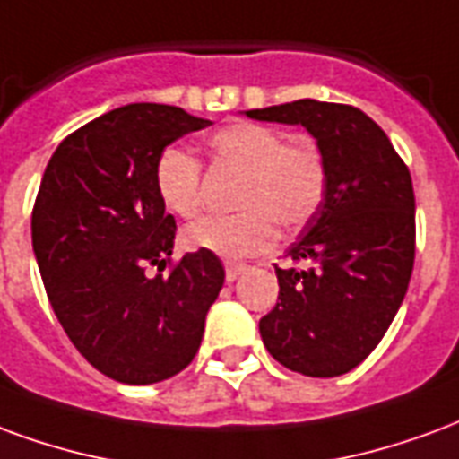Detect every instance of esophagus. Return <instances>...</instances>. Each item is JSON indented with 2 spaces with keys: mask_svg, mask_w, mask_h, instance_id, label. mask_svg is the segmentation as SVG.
Here are the masks:
<instances>
[{
  "mask_svg": "<svg viewBox=\"0 0 459 459\" xmlns=\"http://www.w3.org/2000/svg\"><path fill=\"white\" fill-rule=\"evenodd\" d=\"M244 271H247V266H244V264H225V276H227V281H237L239 279V276H242Z\"/></svg>",
  "mask_w": 459,
  "mask_h": 459,
  "instance_id": "1",
  "label": "esophagus"
}]
</instances>
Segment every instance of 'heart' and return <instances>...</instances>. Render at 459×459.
Listing matches in <instances>:
<instances>
[{
	"label": "heart",
	"mask_w": 459,
	"mask_h": 459,
	"mask_svg": "<svg viewBox=\"0 0 459 459\" xmlns=\"http://www.w3.org/2000/svg\"><path fill=\"white\" fill-rule=\"evenodd\" d=\"M217 166L239 170L234 215L203 217L183 232V244L217 256H249L266 249L276 225L306 227L325 203L327 166L310 139H283L273 126L232 122L207 136ZM156 195L170 215L193 217L203 205V169L178 146L163 149L153 170Z\"/></svg>",
	"instance_id": "b5f03b06"
}]
</instances>
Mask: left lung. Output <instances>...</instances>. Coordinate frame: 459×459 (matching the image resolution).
Returning a JSON list of instances; mask_svg holds the SVG:
<instances>
[{
	"instance_id": "left-lung-1",
	"label": "left lung",
	"mask_w": 459,
	"mask_h": 459,
	"mask_svg": "<svg viewBox=\"0 0 459 459\" xmlns=\"http://www.w3.org/2000/svg\"><path fill=\"white\" fill-rule=\"evenodd\" d=\"M259 122L300 124L327 166L325 203L290 244L306 269H279V303L259 320L271 357L306 377H340L386 335L416 259V197L408 166L362 109L296 100L249 109Z\"/></svg>"
}]
</instances>
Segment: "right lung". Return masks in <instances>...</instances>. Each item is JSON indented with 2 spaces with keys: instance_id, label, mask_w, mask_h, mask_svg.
I'll return each instance as SVG.
<instances>
[{
  "instance_id": "add662e5",
  "label": "right lung",
  "mask_w": 459,
  "mask_h": 459,
  "mask_svg": "<svg viewBox=\"0 0 459 459\" xmlns=\"http://www.w3.org/2000/svg\"><path fill=\"white\" fill-rule=\"evenodd\" d=\"M207 124L180 107H119L65 136L43 173L31 239L53 313L75 350L122 384L186 369L225 283L212 252L170 262L176 220L153 183L160 152ZM149 265L171 271L149 280Z\"/></svg>"
}]
</instances>
